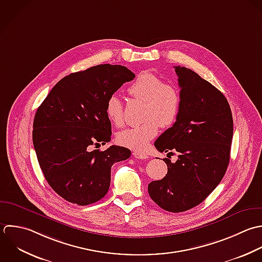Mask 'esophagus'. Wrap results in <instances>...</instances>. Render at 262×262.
Wrapping results in <instances>:
<instances>
[{
	"mask_svg": "<svg viewBox=\"0 0 262 262\" xmlns=\"http://www.w3.org/2000/svg\"><path fill=\"white\" fill-rule=\"evenodd\" d=\"M133 155H134V157L137 158V159H148V158H149V156H148L147 154L141 153V152H137V151H135V152L133 153Z\"/></svg>",
	"mask_w": 262,
	"mask_h": 262,
	"instance_id": "obj_1",
	"label": "esophagus"
}]
</instances>
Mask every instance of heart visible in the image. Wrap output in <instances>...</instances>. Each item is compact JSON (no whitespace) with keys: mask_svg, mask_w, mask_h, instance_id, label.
Returning <instances> with one entry per match:
<instances>
[{"mask_svg":"<svg viewBox=\"0 0 262 262\" xmlns=\"http://www.w3.org/2000/svg\"><path fill=\"white\" fill-rule=\"evenodd\" d=\"M127 92L138 100L145 102L141 125L126 128L117 136V142L123 147L136 151L146 149L148 143L158 134V127H169L178 119L182 109V96L179 88L151 72H142L128 86ZM106 114L116 126L123 123V108L116 95L108 98Z\"/></svg>","mask_w":262,"mask_h":262,"instance_id":"b5f03b06","label":"heart"}]
</instances>
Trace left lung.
Returning <instances> with one entry per match:
<instances>
[{"mask_svg":"<svg viewBox=\"0 0 262 262\" xmlns=\"http://www.w3.org/2000/svg\"><path fill=\"white\" fill-rule=\"evenodd\" d=\"M174 68L181 113L154 145L159 152H179V158L174 163L163 159L167 174L151 182L148 192L162 209L183 212L203 202L223 180L230 162L234 122L221 91L189 68Z\"/></svg>","mask_w":262,"mask_h":262,"instance_id":"left-lung-1","label":"left lung"}]
</instances>
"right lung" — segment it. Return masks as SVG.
<instances>
[{
    "mask_svg": "<svg viewBox=\"0 0 262 262\" xmlns=\"http://www.w3.org/2000/svg\"><path fill=\"white\" fill-rule=\"evenodd\" d=\"M135 77L125 66H93L59 80L37 108L32 141L38 164L66 201L84 206L101 200L110 187L111 166L129 158L124 147L100 151L92 146L110 142L108 98Z\"/></svg>",
    "mask_w": 262,
    "mask_h": 262,
    "instance_id": "right-lung-1",
    "label": "right lung"
}]
</instances>
